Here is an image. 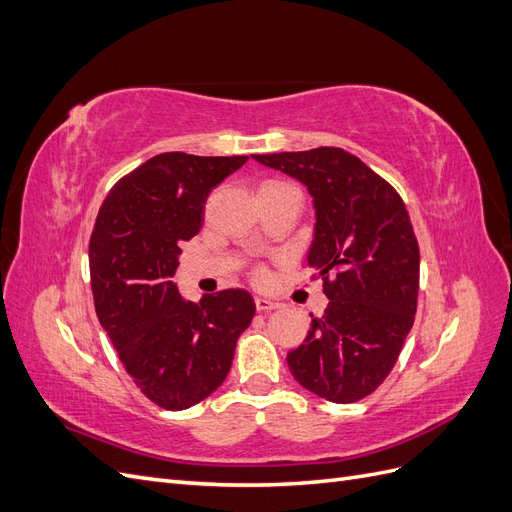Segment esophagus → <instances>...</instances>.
Returning <instances> with one entry per match:
<instances>
[{
  "instance_id": "obj_1",
  "label": "esophagus",
  "mask_w": 512,
  "mask_h": 512,
  "mask_svg": "<svg viewBox=\"0 0 512 512\" xmlns=\"http://www.w3.org/2000/svg\"><path fill=\"white\" fill-rule=\"evenodd\" d=\"M256 309L258 312H271V309H277L280 307V303L273 301V299H267V297H256Z\"/></svg>"
}]
</instances>
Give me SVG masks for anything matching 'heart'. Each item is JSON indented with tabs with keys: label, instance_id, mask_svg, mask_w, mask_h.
Returning a JSON list of instances; mask_svg holds the SVG:
<instances>
[{
	"label": "heart",
	"instance_id": "heart-1",
	"mask_svg": "<svg viewBox=\"0 0 512 512\" xmlns=\"http://www.w3.org/2000/svg\"><path fill=\"white\" fill-rule=\"evenodd\" d=\"M273 183H277V181H267V183H262V188H267V185H273ZM262 275H265V273H262V271H256V277H258V280H260Z\"/></svg>",
	"mask_w": 512,
	"mask_h": 512
}]
</instances>
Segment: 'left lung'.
Masks as SVG:
<instances>
[{
  "instance_id": "8db88e82",
  "label": "left lung",
  "mask_w": 512,
  "mask_h": 512,
  "mask_svg": "<svg viewBox=\"0 0 512 512\" xmlns=\"http://www.w3.org/2000/svg\"><path fill=\"white\" fill-rule=\"evenodd\" d=\"M254 160L307 185L316 209L307 265L329 305L288 352L290 374L322 399L354 404L391 374L414 324L421 254L404 200L339 147Z\"/></svg>"
}]
</instances>
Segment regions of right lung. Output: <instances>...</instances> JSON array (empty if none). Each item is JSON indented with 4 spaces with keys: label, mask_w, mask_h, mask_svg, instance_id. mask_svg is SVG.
I'll list each match as a JSON object with an SVG mask.
<instances>
[{
    "label": "right lung",
    "mask_w": 512,
    "mask_h": 512,
    "mask_svg": "<svg viewBox=\"0 0 512 512\" xmlns=\"http://www.w3.org/2000/svg\"><path fill=\"white\" fill-rule=\"evenodd\" d=\"M245 162L181 151L153 156L113 185L91 232L98 320L134 384L164 410L196 406L218 389L256 314L241 288L192 303L173 282L179 245L203 226L211 190Z\"/></svg>",
    "instance_id": "obj_1"
}]
</instances>
